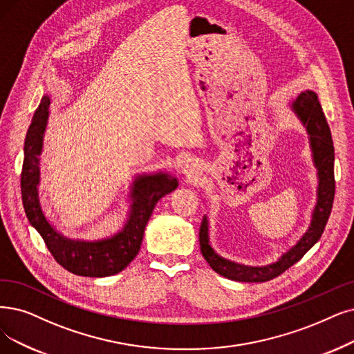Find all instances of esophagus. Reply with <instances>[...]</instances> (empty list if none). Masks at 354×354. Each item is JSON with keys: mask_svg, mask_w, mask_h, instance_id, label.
Masks as SVG:
<instances>
[{"mask_svg": "<svg viewBox=\"0 0 354 354\" xmlns=\"http://www.w3.org/2000/svg\"><path fill=\"white\" fill-rule=\"evenodd\" d=\"M197 164L192 160V158H187L185 160V162L181 164V173L186 174L187 177H193L194 174H197Z\"/></svg>", "mask_w": 354, "mask_h": 354, "instance_id": "34e87169", "label": "esophagus"}]
</instances>
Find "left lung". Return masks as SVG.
<instances>
[{"mask_svg":"<svg viewBox=\"0 0 354 354\" xmlns=\"http://www.w3.org/2000/svg\"><path fill=\"white\" fill-rule=\"evenodd\" d=\"M290 109L306 128L310 149H313V161L318 169L317 205L313 212L310 225L299 241L286 251L276 263L252 267L226 260L215 252L209 241V222L207 218L203 216L199 231L202 256L218 274L226 279L235 281H267L277 277L296 261H299L318 243L330 218L335 192L334 145L330 126L318 102V95L314 91L306 90L299 94L298 98L292 102Z\"/></svg>","mask_w":354,"mask_h":354,"instance_id":"1","label":"left lung"}]
</instances>
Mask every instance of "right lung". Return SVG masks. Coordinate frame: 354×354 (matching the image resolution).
I'll use <instances>...</instances> for the list:
<instances>
[{
    "label": "right lung",
    "instance_id": "1",
    "mask_svg": "<svg viewBox=\"0 0 354 354\" xmlns=\"http://www.w3.org/2000/svg\"><path fill=\"white\" fill-rule=\"evenodd\" d=\"M49 95H44L24 140L21 169V199L26 216L44 238L53 256L68 272L78 276L106 277L122 272L136 257L142 244L145 226L161 197L177 189L178 181L167 173L142 174L132 183V205L123 230L113 236L82 241L71 239L56 231L46 219L39 201L40 153L49 119Z\"/></svg>",
    "mask_w": 354,
    "mask_h": 354
}]
</instances>
